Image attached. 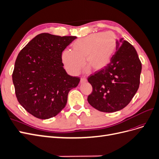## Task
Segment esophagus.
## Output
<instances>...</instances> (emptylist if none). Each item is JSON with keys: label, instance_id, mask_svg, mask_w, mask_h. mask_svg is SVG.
<instances>
[{"label": "esophagus", "instance_id": "obj_1", "mask_svg": "<svg viewBox=\"0 0 159 159\" xmlns=\"http://www.w3.org/2000/svg\"><path fill=\"white\" fill-rule=\"evenodd\" d=\"M85 81H86V79H85V78H81V80H80V82H81V83L85 82Z\"/></svg>", "mask_w": 159, "mask_h": 159}]
</instances>
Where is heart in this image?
Wrapping results in <instances>:
<instances>
[{"mask_svg":"<svg viewBox=\"0 0 159 159\" xmlns=\"http://www.w3.org/2000/svg\"><path fill=\"white\" fill-rule=\"evenodd\" d=\"M116 46L117 38L113 32L94 33L74 42L73 51H64L62 61L66 70L73 75L80 73L84 60L93 71H99L109 64Z\"/></svg>","mask_w":159,"mask_h":159,"instance_id":"obj_1","label":"heart"}]
</instances>
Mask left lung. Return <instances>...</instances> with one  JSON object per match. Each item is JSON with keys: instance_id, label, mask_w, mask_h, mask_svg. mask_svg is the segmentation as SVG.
Instances as JSON below:
<instances>
[{"instance_id": "8db88e82", "label": "left lung", "mask_w": 159, "mask_h": 159, "mask_svg": "<svg viewBox=\"0 0 159 159\" xmlns=\"http://www.w3.org/2000/svg\"><path fill=\"white\" fill-rule=\"evenodd\" d=\"M116 50L104 68L88 78L93 88L88 103L102 112L112 113L125 107L140 84L142 64L136 50L122 38L117 41Z\"/></svg>"}]
</instances>
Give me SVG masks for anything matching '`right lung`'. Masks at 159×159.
Returning <instances> with one entry per match:
<instances>
[{"instance_id": "1", "label": "right lung", "mask_w": 159, "mask_h": 159, "mask_svg": "<svg viewBox=\"0 0 159 159\" xmlns=\"http://www.w3.org/2000/svg\"><path fill=\"white\" fill-rule=\"evenodd\" d=\"M76 36L42 33L30 40L16 57L12 81L16 98L36 118L55 117L63 109L69 91L80 79L66 73L61 54Z\"/></svg>"}]
</instances>
